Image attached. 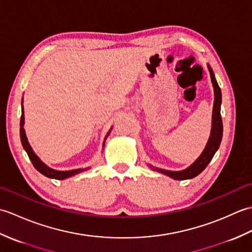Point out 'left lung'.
Segmentation results:
<instances>
[{"mask_svg":"<svg viewBox=\"0 0 252 252\" xmlns=\"http://www.w3.org/2000/svg\"><path fill=\"white\" fill-rule=\"evenodd\" d=\"M209 71H210L211 82L215 89V103H213V112H212V126H211V134L209 137V141L206 145V148L203 149L202 154L199 156L196 161L189 165V168L182 171H168L159 168H154L151 165V168L154 171H157L162 174H165L172 178L174 180H187L192 179L197 176L199 173H201L203 170L206 169L208 163L211 161V159L215 156L216 152L220 147V144L222 141L223 135V123L221 118V101H222V94L221 89L219 87V84L216 80L215 73H213L211 67L208 65Z\"/></svg>","mask_w":252,"mask_h":252,"instance_id":"1","label":"left lung"}]
</instances>
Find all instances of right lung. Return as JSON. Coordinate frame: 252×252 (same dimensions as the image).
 Returning <instances> with one entry per match:
<instances>
[{
	"label": "right lung",
	"instance_id": "right-lung-1",
	"mask_svg": "<svg viewBox=\"0 0 252 252\" xmlns=\"http://www.w3.org/2000/svg\"><path fill=\"white\" fill-rule=\"evenodd\" d=\"M21 104H23V103H21ZM24 125H25L24 106L21 105V118H20V140H21V144H23L24 149L27 152V154H28L29 159L31 160V162H32V164H33V167L37 171H39L40 173L47 176V178H50V179L65 180L67 178H70V176H72V175H76L80 172H83V171L90 169V168H85V169H76V170H69V171H57V170H54V169H52L50 167H47L45 163L41 161L40 158L34 154V152L32 151L30 144H29L28 140H27L26 132H25V129H24ZM110 131H111V129H110ZM110 131L107 133L106 137L109 135ZM106 137H105V140H106Z\"/></svg>",
	"mask_w": 252,
	"mask_h": 252
}]
</instances>
